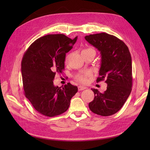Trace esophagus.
I'll use <instances>...</instances> for the list:
<instances>
[{"label": "esophagus", "instance_id": "obj_1", "mask_svg": "<svg viewBox=\"0 0 150 150\" xmlns=\"http://www.w3.org/2000/svg\"><path fill=\"white\" fill-rule=\"evenodd\" d=\"M86 87H84V86H78V89L79 91H82V90H84V89H86Z\"/></svg>", "mask_w": 150, "mask_h": 150}]
</instances>
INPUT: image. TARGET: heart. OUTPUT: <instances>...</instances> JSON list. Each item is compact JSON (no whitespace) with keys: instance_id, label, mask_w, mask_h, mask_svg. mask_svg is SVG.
I'll return each mask as SVG.
<instances>
[{"instance_id":"obj_1","label":"heart","mask_w":150,"mask_h":150,"mask_svg":"<svg viewBox=\"0 0 150 150\" xmlns=\"http://www.w3.org/2000/svg\"><path fill=\"white\" fill-rule=\"evenodd\" d=\"M88 50H93V49H87L83 50L82 52L86 51H88ZM93 51H94V50H93ZM91 76V73L90 72H84V73L77 75L76 77V79L78 80V81H79V82H81V83H86L88 81V78H89V77H90Z\"/></svg>"}]
</instances>
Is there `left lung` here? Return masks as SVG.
<instances>
[{
	"label": "left lung",
	"instance_id": "obj_1",
	"mask_svg": "<svg viewBox=\"0 0 150 150\" xmlns=\"http://www.w3.org/2000/svg\"><path fill=\"white\" fill-rule=\"evenodd\" d=\"M85 39L101 54V67L96 82L105 80L107 89L101 93L91 89L93 101L89 103L90 110L103 116L118 111L129 97L132 87V61L126 45L115 36L107 33L91 34Z\"/></svg>",
	"mask_w": 150,
	"mask_h": 150
}]
</instances>
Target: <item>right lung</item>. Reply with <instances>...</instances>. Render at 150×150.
<instances>
[{
  "instance_id": "1",
  "label": "right lung",
  "mask_w": 150,
  "mask_h": 150,
  "mask_svg": "<svg viewBox=\"0 0 150 150\" xmlns=\"http://www.w3.org/2000/svg\"><path fill=\"white\" fill-rule=\"evenodd\" d=\"M64 34H49L35 40L24 53L21 63L24 94L35 110L53 117L66 112L78 87L70 83L54 85L56 72L64 68L66 54L76 43Z\"/></svg>"
}]
</instances>
